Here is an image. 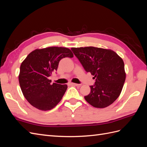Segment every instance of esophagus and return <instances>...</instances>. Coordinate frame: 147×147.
Masks as SVG:
<instances>
[{
    "label": "esophagus",
    "mask_w": 147,
    "mask_h": 147,
    "mask_svg": "<svg viewBox=\"0 0 147 147\" xmlns=\"http://www.w3.org/2000/svg\"><path fill=\"white\" fill-rule=\"evenodd\" d=\"M69 85H70V86H79L78 84L74 83H71V82H70V83H69Z\"/></svg>",
    "instance_id": "34e87169"
}]
</instances>
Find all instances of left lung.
I'll return each instance as SVG.
<instances>
[{
	"instance_id": "left-lung-1",
	"label": "left lung",
	"mask_w": 147,
	"mask_h": 147,
	"mask_svg": "<svg viewBox=\"0 0 147 147\" xmlns=\"http://www.w3.org/2000/svg\"><path fill=\"white\" fill-rule=\"evenodd\" d=\"M71 50L87 72L96 80L91 92L84 96L96 108H105L121 94L126 80L124 64L121 57L109 49L93 47L72 48Z\"/></svg>"
}]
</instances>
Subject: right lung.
Returning <instances> with one entry per match:
<instances>
[{
    "label": "right lung",
    "instance_id": "1",
    "mask_svg": "<svg viewBox=\"0 0 147 147\" xmlns=\"http://www.w3.org/2000/svg\"><path fill=\"white\" fill-rule=\"evenodd\" d=\"M65 57H74L70 49L51 47L34 50L21 63L20 85L26 100L35 108L50 110L63 98L67 85L51 84L48 77L57 70L60 60Z\"/></svg>",
    "mask_w": 147,
    "mask_h": 147
}]
</instances>
